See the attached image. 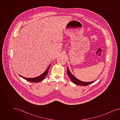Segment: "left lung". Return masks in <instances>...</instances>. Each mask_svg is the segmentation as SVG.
Listing matches in <instances>:
<instances>
[{"label": "left lung", "instance_id": "obj_1", "mask_svg": "<svg viewBox=\"0 0 120 120\" xmlns=\"http://www.w3.org/2000/svg\"><path fill=\"white\" fill-rule=\"evenodd\" d=\"M67 74L69 77L70 79H71V81L73 83H74L78 85H80V86H87L88 85H89L92 83H94L95 82L96 80H94L93 81H90V82H83L82 81H81L78 79H77L76 77H74V75L72 74L71 73L70 71L69 70L68 68H67Z\"/></svg>", "mask_w": 120, "mask_h": 120}]
</instances>
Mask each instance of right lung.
Segmentation results:
<instances>
[{
    "mask_svg": "<svg viewBox=\"0 0 120 120\" xmlns=\"http://www.w3.org/2000/svg\"><path fill=\"white\" fill-rule=\"evenodd\" d=\"M50 65L51 64L49 65V67L48 68L46 69V71L43 73L42 74H41L40 76H38V77H34V78H26V77H22V76L20 75H19V76L21 77H22V78H23V79H25V80H27L28 81L31 82H34H34L35 83L40 82V81L43 80L44 79V78L47 75L49 67L50 66Z\"/></svg>",
    "mask_w": 120,
    "mask_h": 120,
    "instance_id": "1",
    "label": "right lung"
}]
</instances>
